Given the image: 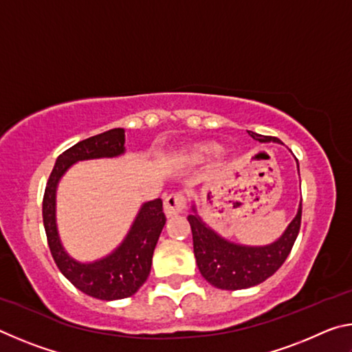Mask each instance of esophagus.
<instances>
[{
  "instance_id": "34e87169",
  "label": "esophagus",
  "mask_w": 352,
  "mask_h": 352,
  "mask_svg": "<svg viewBox=\"0 0 352 352\" xmlns=\"http://www.w3.org/2000/svg\"><path fill=\"white\" fill-rule=\"evenodd\" d=\"M184 208H186V199H184V195L180 192L170 194L169 197H166L164 205H163L166 217L177 216V214L184 211Z\"/></svg>"
}]
</instances>
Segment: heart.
<instances>
[{
	"label": "heart",
	"mask_w": 352,
	"mask_h": 352,
	"mask_svg": "<svg viewBox=\"0 0 352 352\" xmlns=\"http://www.w3.org/2000/svg\"><path fill=\"white\" fill-rule=\"evenodd\" d=\"M220 152V146L216 144V142H200V144H194L192 147H189L184 157L189 162H204V160L214 157Z\"/></svg>",
	"instance_id": "1"
}]
</instances>
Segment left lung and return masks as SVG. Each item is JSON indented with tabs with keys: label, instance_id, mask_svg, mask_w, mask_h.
Returning <instances> with one entry per match:
<instances>
[{
	"label": "left lung",
	"instance_id": "1",
	"mask_svg": "<svg viewBox=\"0 0 352 352\" xmlns=\"http://www.w3.org/2000/svg\"><path fill=\"white\" fill-rule=\"evenodd\" d=\"M250 133V132H248ZM252 138L261 142H281L275 136H264L252 132ZM296 168L300 172V166ZM188 222L192 231L194 256L197 267L208 283L222 290H239L258 285L270 278L287 259L292 247L300 233L301 201L296 216L289 223L279 239L269 245L252 247L226 241L208 226L199 216L195 204Z\"/></svg>",
	"mask_w": 352,
	"mask_h": 352
}]
</instances>
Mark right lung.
<instances>
[{
  "mask_svg": "<svg viewBox=\"0 0 352 352\" xmlns=\"http://www.w3.org/2000/svg\"><path fill=\"white\" fill-rule=\"evenodd\" d=\"M124 129H111L77 142L56 160L43 195V225L51 254L58 270L83 294L104 301L135 295L151 273L153 250L166 223L162 199L142 204L124 241L110 254L80 262L63 248L57 230L56 195L60 178L77 162L116 158L126 152Z\"/></svg>",
  "mask_w": 352,
  "mask_h": 352,
  "instance_id": "obj_1",
  "label": "right lung"
}]
</instances>
